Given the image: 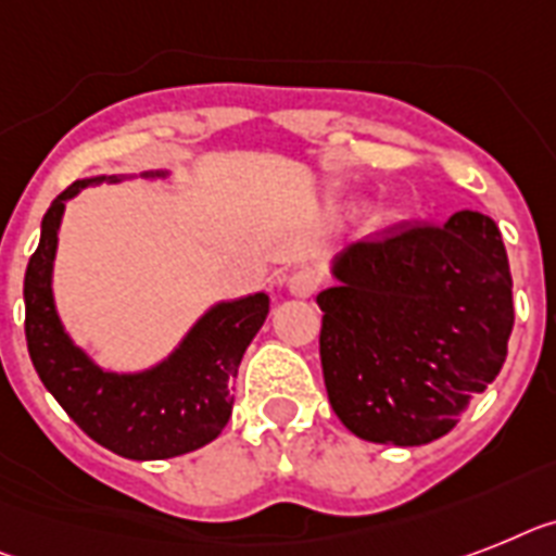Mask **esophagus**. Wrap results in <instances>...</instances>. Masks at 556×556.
I'll use <instances>...</instances> for the list:
<instances>
[{
    "label": "esophagus",
    "mask_w": 556,
    "mask_h": 556,
    "mask_svg": "<svg viewBox=\"0 0 556 556\" xmlns=\"http://www.w3.org/2000/svg\"><path fill=\"white\" fill-rule=\"evenodd\" d=\"M315 287H318V278H315V273H312L309 267H301L295 269V273H289L287 289L295 298H309L312 292H315Z\"/></svg>",
    "instance_id": "obj_1"
}]
</instances>
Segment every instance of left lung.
<instances>
[{"label": "left lung", "mask_w": 556, "mask_h": 556, "mask_svg": "<svg viewBox=\"0 0 556 556\" xmlns=\"http://www.w3.org/2000/svg\"><path fill=\"white\" fill-rule=\"evenodd\" d=\"M318 292L320 366L341 424L371 443L452 432L503 369L515 327L497 224L460 210L443 227L397 224L332 261Z\"/></svg>", "instance_id": "1"}]
</instances>
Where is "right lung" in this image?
<instances>
[{
  "label": "right lung",
  "instance_id": "obj_1",
  "mask_svg": "<svg viewBox=\"0 0 556 556\" xmlns=\"http://www.w3.org/2000/svg\"><path fill=\"white\" fill-rule=\"evenodd\" d=\"M147 169L141 178H167ZM122 181L96 176L73 181L41 218V238L25 273V338L41 383L99 446L130 460H164L195 452L222 434L232 415V383L250 341L269 312L267 292L210 306L176 350L141 371L104 369L64 329L53 301V261L64 204L85 187Z\"/></svg>",
  "mask_w": 556,
  "mask_h": 556
}]
</instances>
